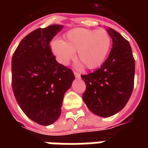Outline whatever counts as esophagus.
Instances as JSON below:
<instances>
[{"instance_id":"1","label":"esophagus","mask_w":148,"mask_h":148,"mask_svg":"<svg viewBox=\"0 0 148 148\" xmlns=\"http://www.w3.org/2000/svg\"><path fill=\"white\" fill-rule=\"evenodd\" d=\"M74 76H75L76 77H77V78L81 77V74H79V73H77V72H75V71H74Z\"/></svg>"}]
</instances>
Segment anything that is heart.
Segmentation results:
<instances>
[{"label":"heart","instance_id":"obj_1","mask_svg":"<svg viewBox=\"0 0 148 148\" xmlns=\"http://www.w3.org/2000/svg\"><path fill=\"white\" fill-rule=\"evenodd\" d=\"M110 46L111 38L106 30L82 27L69 31L64 41L54 40L51 44L52 51L60 63L67 64L74 57V52H77V58L90 70L102 64Z\"/></svg>","mask_w":148,"mask_h":148}]
</instances>
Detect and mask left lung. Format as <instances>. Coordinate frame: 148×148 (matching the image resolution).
I'll list each match as a JSON object with an SVG mask.
<instances>
[{
    "label": "left lung",
    "mask_w": 148,
    "mask_h": 148,
    "mask_svg": "<svg viewBox=\"0 0 148 148\" xmlns=\"http://www.w3.org/2000/svg\"><path fill=\"white\" fill-rule=\"evenodd\" d=\"M112 48L101 68L82 75L86 90L82 99L88 109L101 117L117 113L126 106L134 86L135 59L127 40L111 27L106 28Z\"/></svg>",
    "instance_id": "left-lung-1"
}]
</instances>
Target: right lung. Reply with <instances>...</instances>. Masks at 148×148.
Instances as JSON below:
<instances>
[{"mask_svg": "<svg viewBox=\"0 0 148 148\" xmlns=\"http://www.w3.org/2000/svg\"><path fill=\"white\" fill-rule=\"evenodd\" d=\"M62 27L55 24L32 32L12 58V87L18 105L27 117L45 126L58 120L65 93L75 78L71 69L56 61L50 47Z\"/></svg>", "mask_w": 148, "mask_h": 148, "instance_id": "right-lung-1", "label": "right lung"}]
</instances>
